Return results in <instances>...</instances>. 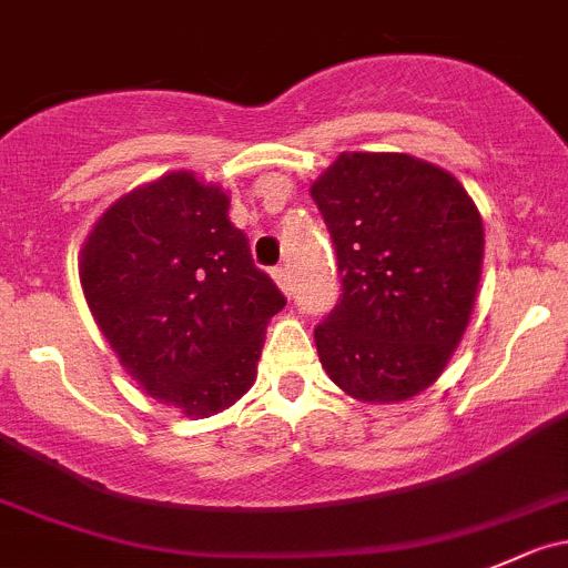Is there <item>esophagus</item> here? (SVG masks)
Listing matches in <instances>:
<instances>
[{
	"label": "esophagus",
	"instance_id": "esophagus-1",
	"mask_svg": "<svg viewBox=\"0 0 568 568\" xmlns=\"http://www.w3.org/2000/svg\"><path fill=\"white\" fill-rule=\"evenodd\" d=\"M272 277H274V283L280 285V291H283V294H291V291H294V280H291V272L285 266L274 268Z\"/></svg>",
	"mask_w": 568,
	"mask_h": 568
}]
</instances>
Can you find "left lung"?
<instances>
[{"instance_id":"1","label":"left lung","mask_w":568,"mask_h":568,"mask_svg":"<svg viewBox=\"0 0 568 568\" xmlns=\"http://www.w3.org/2000/svg\"><path fill=\"white\" fill-rule=\"evenodd\" d=\"M311 196L341 277L313 329L318 361L355 399H410L436 383L469 324L480 213L453 174L399 152H344Z\"/></svg>"}]
</instances>
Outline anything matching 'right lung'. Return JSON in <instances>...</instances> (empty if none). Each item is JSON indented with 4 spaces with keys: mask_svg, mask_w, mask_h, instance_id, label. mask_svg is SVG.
<instances>
[{
    "mask_svg": "<svg viewBox=\"0 0 568 568\" xmlns=\"http://www.w3.org/2000/svg\"><path fill=\"white\" fill-rule=\"evenodd\" d=\"M230 196L172 172L104 211L80 283L99 329L141 388L205 418L250 390L285 296L252 263Z\"/></svg>",
    "mask_w": 568,
    "mask_h": 568,
    "instance_id": "right-lung-1",
    "label": "right lung"
}]
</instances>
